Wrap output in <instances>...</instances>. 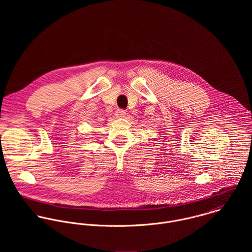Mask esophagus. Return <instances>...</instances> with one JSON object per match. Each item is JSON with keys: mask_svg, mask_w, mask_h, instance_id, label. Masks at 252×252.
<instances>
[{"mask_svg": "<svg viewBox=\"0 0 252 252\" xmlns=\"http://www.w3.org/2000/svg\"><path fill=\"white\" fill-rule=\"evenodd\" d=\"M115 115H116V117H119V118L124 117V116L126 115V111H125L124 109L119 108V109H117V110L115 111Z\"/></svg>", "mask_w": 252, "mask_h": 252, "instance_id": "34e87169", "label": "esophagus"}]
</instances>
